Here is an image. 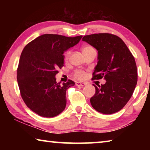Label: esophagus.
Listing matches in <instances>:
<instances>
[{"label":"esophagus","mask_w":150,"mask_h":150,"mask_svg":"<svg viewBox=\"0 0 150 150\" xmlns=\"http://www.w3.org/2000/svg\"><path fill=\"white\" fill-rule=\"evenodd\" d=\"M86 85L85 83H83V82H76L75 83V85L77 86V87H83V86H84Z\"/></svg>","instance_id":"esophagus-1"}]
</instances>
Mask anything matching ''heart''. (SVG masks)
I'll use <instances>...</instances> for the list:
<instances>
[{
    "label": "heart",
    "instance_id": "obj_1",
    "mask_svg": "<svg viewBox=\"0 0 150 150\" xmlns=\"http://www.w3.org/2000/svg\"><path fill=\"white\" fill-rule=\"evenodd\" d=\"M93 50V48L91 47V46H85L82 48V52L83 53V54H85V53H87L88 52H89V51ZM70 51H68V52H65V54H64V59L65 61H67L68 59H69V57L70 55ZM74 75L75 77H77L78 79H84L85 77V73L83 71H81V70H77L75 71L74 73Z\"/></svg>",
    "mask_w": 150,
    "mask_h": 150
}]
</instances>
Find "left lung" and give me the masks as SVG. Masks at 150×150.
Wrapping results in <instances>:
<instances>
[{
  "label": "left lung",
  "instance_id": "obj_1",
  "mask_svg": "<svg viewBox=\"0 0 150 150\" xmlns=\"http://www.w3.org/2000/svg\"><path fill=\"white\" fill-rule=\"evenodd\" d=\"M98 51L93 79L104 78L105 84L95 87L90 102L94 109L105 115L117 112L130 100L138 81L134 56L122 40L103 33L85 35L82 39Z\"/></svg>",
  "mask_w": 150,
  "mask_h": 150
}]
</instances>
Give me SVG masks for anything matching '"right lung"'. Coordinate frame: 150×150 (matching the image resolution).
Returning a JSON list of instances; mask_svg holds the SVG:
<instances>
[{"instance_id":"1","label":"right lung","mask_w":150,"mask_h":150,"mask_svg":"<svg viewBox=\"0 0 150 150\" xmlns=\"http://www.w3.org/2000/svg\"><path fill=\"white\" fill-rule=\"evenodd\" d=\"M82 37L44 34L24 48L17 69V81L22 99L37 115L52 118L64 110L66 91L74 86L75 82L68 80L60 85L55 75L58 68L63 66V53L77 44Z\"/></svg>"}]
</instances>
